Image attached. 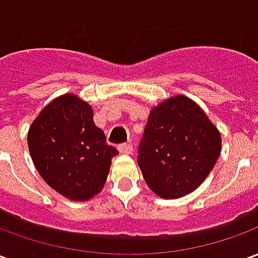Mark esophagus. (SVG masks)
Wrapping results in <instances>:
<instances>
[{
	"label": "esophagus",
	"instance_id": "34e87169",
	"mask_svg": "<svg viewBox=\"0 0 258 258\" xmlns=\"http://www.w3.org/2000/svg\"><path fill=\"white\" fill-rule=\"evenodd\" d=\"M118 151L123 155H131L133 153V145L131 144H123V145L118 146Z\"/></svg>",
	"mask_w": 258,
	"mask_h": 258
}]
</instances>
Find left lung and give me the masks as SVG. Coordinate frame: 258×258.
Here are the masks:
<instances>
[{"instance_id":"1","label":"left lung","mask_w":258,"mask_h":258,"mask_svg":"<svg viewBox=\"0 0 258 258\" xmlns=\"http://www.w3.org/2000/svg\"><path fill=\"white\" fill-rule=\"evenodd\" d=\"M138 152L148 186L163 199H179L216 166L221 134L196 102L175 95L151 110Z\"/></svg>"}]
</instances>
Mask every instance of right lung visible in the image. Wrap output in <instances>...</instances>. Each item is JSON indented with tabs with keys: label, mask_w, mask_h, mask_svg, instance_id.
Masks as SVG:
<instances>
[{
	"label": "right lung",
	"mask_w": 258,
	"mask_h": 258,
	"mask_svg": "<svg viewBox=\"0 0 258 258\" xmlns=\"http://www.w3.org/2000/svg\"><path fill=\"white\" fill-rule=\"evenodd\" d=\"M27 145L42 179L74 202L101 192L112 157L118 155L94 123L92 107L74 94L58 96L42 109L29 128Z\"/></svg>",
	"instance_id": "obj_1"
}]
</instances>
